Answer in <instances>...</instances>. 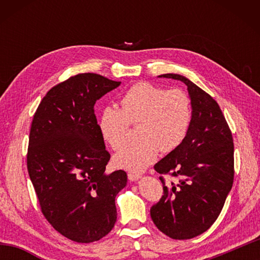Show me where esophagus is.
I'll list each match as a JSON object with an SVG mask.
<instances>
[{
    "instance_id": "obj_1",
    "label": "esophagus",
    "mask_w": 260,
    "mask_h": 260,
    "mask_svg": "<svg viewBox=\"0 0 260 260\" xmlns=\"http://www.w3.org/2000/svg\"><path fill=\"white\" fill-rule=\"evenodd\" d=\"M140 178H141V174L139 173H132V172L128 173V179L131 181H138Z\"/></svg>"
}]
</instances>
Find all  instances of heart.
Returning <instances> with one entry per match:
<instances>
[{
    "instance_id": "1",
    "label": "heart",
    "mask_w": 260,
    "mask_h": 260,
    "mask_svg": "<svg viewBox=\"0 0 260 260\" xmlns=\"http://www.w3.org/2000/svg\"><path fill=\"white\" fill-rule=\"evenodd\" d=\"M120 105L121 109L105 108L99 127L105 142L119 151L128 142L131 124L139 125L140 142L113 158L121 169L142 172L160 150L171 152L181 146L190 128V99L179 88L165 89L150 82H138L124 94Z\"/></svg>"
}]
</instances>
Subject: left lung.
Here are the masks:
<instances>
[{"label":"left lung","mask_w":260,"mask_h":260,"mask_svg":"<svg viewBox=\"0 0 260 260\" xmlns=\"http://www.w3.org/2000/svg\"><path fill=\"white\" fill-rule=\"evenodd\" d=\"M159 78L182 81L191 102V124L181 146L155 165L159 174L178 178L166 186L150 215L160 232L174 240L201 235L213 225L234 181V143L232 132L218 103L180 74Z\"/></svg>","instance_id":"obj_1"}]
</instances>
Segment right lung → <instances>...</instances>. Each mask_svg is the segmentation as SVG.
I'll return each mask as SVG.
<instances>
[{
	"label": "right lung",
	"mask_w": 260,
	"mask_h": 260,
	"mask_svg": "<svg viewBox=\"0 0 260 260\" xmlns=\"http://www.w3.org/2000/svg\"><path fill=\"white\" fill-rule=\"evenodd\" d=\"M120 85L96 73H80L48 91L34 113L27 170L48 222L69 240L90 243L117 221L116 200L125 171L105 172V149L94 105Z\"/></svg>",
	"instance_id": "right-lung-1"
}]
</instances>
